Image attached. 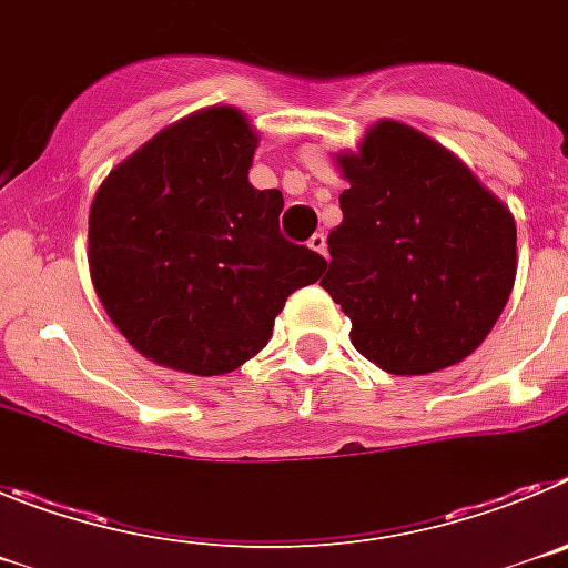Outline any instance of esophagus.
I'll use <instances>...</instances> for the list:
<instances>
[{
	"label": "esophagus",
	"instance_id": "34e87169",
	"mask_svg": "<svg viewBox=\"0 0 568 568\" xmlns=\"http://www.w3.org/2000/svg\"><path fill=\"white\" fill-rule=\"evenodd\" d=\"M307 247L315 250V253H318V255H327V235H324V233H315L313 239L307 241Z\"/></svg>",
	"mask_w": 568,
	"mask_h": 568
}]
</instances>
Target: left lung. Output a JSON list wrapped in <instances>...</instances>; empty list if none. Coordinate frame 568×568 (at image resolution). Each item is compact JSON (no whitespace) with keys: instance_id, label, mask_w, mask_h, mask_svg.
<instances>
[{"instance_id":"left-lung-1","label":"left lung","mask_w":568,"mask_h":568,"mask_svg":"<svg viewBox=\"0 0 568 568\" xmlns=\"http://www.w3.org/2000/svg\"><path fill=\"white\" fill-rule=\"evenodd\" d=\"M349 182L329 233L321 287L341 304L349 341L384 373L426 375L484 344L518 273V227L453 150L381 119L335 153Z\"/></svg>"}]
</instances>
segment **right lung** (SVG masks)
Returning a JSON list of instances; mask_svg holds the SVG:
<instances>
[{"label":"right lung","mask_w":568,"mask_h":568,"mask_svg":"<svg viewBox=\"0 0 568 568\" xmlns=\"http://www.w3.org/2000/svg\"><path fill=\"white\" fill-rule=\"evenodd\" d=\"M255 148L239 108L195 110L115 164L93 195V290L159 366L233 373L267 346L287 295L327 270L278 233L284 195L247 179Z\"/></svg>","instance_id":"obj_1"}]
</instances>
